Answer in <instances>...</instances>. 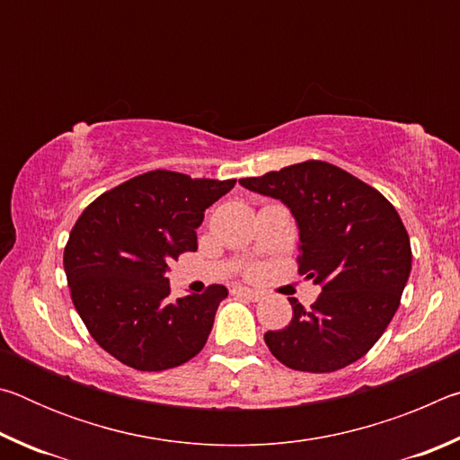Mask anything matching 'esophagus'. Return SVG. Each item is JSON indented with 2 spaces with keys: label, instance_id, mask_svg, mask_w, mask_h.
Here are the masks:
<instances>
[{
  "label": "esophagus",
  "instance_id": "1",
  "mask_svg": "<svg viewBox=\"0 0 460 460\" xmlns=\"http://www.w3.org/2000/svg\"><path fill=\"white\" fill-rule=\"evenodd\" d=\"M233 292L239 294V296H243V298L252 300V302H260V300H263V294H261V292H258V290H252V288L237 286V288H233Z\"/></svg>",
  "mask_w": 460,
  "mask_h": 460
}]
</instances>
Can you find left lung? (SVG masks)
Listing matches in <instances>:
<instances>
[{"mask_svg":"<svg viewBox=\"0 0 460 460\" xmlns=\"http://www.w3.org/2000/svg\"><path fill=\"white\" fill-rule=\"evenodd\" d=\"M245 189L290 207L300 229L298 271L323 288L292 305V321L263 334L279 363L329 373L369 351L392 323L411 270L408 231L384 194L323 160L241 178Z\"/></svg>","mask_w":460,"mask_h":460,"instance_id":"1","label":"left lung"}]
</instances>
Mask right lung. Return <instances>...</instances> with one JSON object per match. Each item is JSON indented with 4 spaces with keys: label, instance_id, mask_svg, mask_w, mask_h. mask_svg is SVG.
<instances>
[{
    "label": "right lung",
    "instance_id": "obj_1",
    "mask_svg": "<svg viewBox=\"0 0 460 460\" xmlns=\"http://www.w3.org/2000/svg\"><path fill=\"white\" fill-rule=\"evenodd\" d=\"M235 181L170 170L129 178L84 208L65 245L76 313L109 355L137 371H166L200 353L221 284L170 300L168 263L197 249L205 211Z\"/></svg>",
    "mask_w": 460,
    "mask_h": 460
}]
</instances>
